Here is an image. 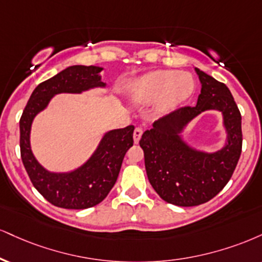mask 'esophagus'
<instances>
[{"instance_id":"1","label":"esophagus","mask_w":262,"mask_h":262,"mask_svg":"<svg viewBox=\"0 0 262 262\" xmlns=\"http://www.w3.org/2000/svg\"><path fill=\"white\" fill-rule=\"evenodd\" d=\"M141 135H143V129L139 128V127L135 128V129H134V133H133V139H134V143H135V144L139 143Z\"/></svg>"}]
</instances>
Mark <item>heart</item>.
<instances>
[{
	"instance_id": "heart-1",
	"label": "heart",
	"mask_w": 262,
	"mask_h": 262,
	"mask_svg": "<svg viewBox=\"0 0 262 262\" xmlns=\"http://www.w3.org/2000/svg\"><path fill=\"white\" fill-rule=\"evenodd\" d=\"M194 90V80L184 72L156 71L132 81L125 94L134 103L155 100V112L168 111L188 99Z\"/></svg>"
}]
</instances>
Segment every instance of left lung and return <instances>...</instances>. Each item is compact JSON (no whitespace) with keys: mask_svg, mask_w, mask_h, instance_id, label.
Returning a JSON list of instances; mask_svg holds the SVG:
<instances>
[{"mask_svg":"<svg viewBox=\"0 0 262 262\" xmlns=\"http://www.w3.org/2000/svg\"><path fill=\"white\" fill-rule=\"evenodd\" d=\"M201 83L196 106H184L154 123L139 141L150 184L167 203L196 206L216 196L231 179L242 154V116L226 84L195 68ZM206 109L224 113L229 143L215 154L191 150L177 132Z\"/></svg>","mask_w":262,"mask_h":262,"instance_id":"obj_1","label":"left lung"}]
</instances>
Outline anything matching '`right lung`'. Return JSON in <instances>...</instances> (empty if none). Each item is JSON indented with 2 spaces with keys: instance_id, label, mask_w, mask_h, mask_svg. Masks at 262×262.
Returning <instances> with one entry per match:
<instances>
[{
  "instance_id": "obj_1",
  "label": "right lung",
  "mask_w": 262,
  "mask_h": 262,
  "mask_svg": "<svg viewBox=\"0 0 262 262\" xmlns=\"http://www.w3.org/2000/svg\"><path fill=\"white\" fill-rule=\"evenodd\" d=\"M102 68L73 66L40 83L31 94L19 121L20 156L36 190L52 205L63 209L83 210L100 204L113 188L125 152L133 146L134 125L116 129L103 137L96 152L83 167L68 174H55L43 169L30 150L31 122L51 97L59 93H80L103 86L99 73Z\"/></svg>"
}]
</instances>
